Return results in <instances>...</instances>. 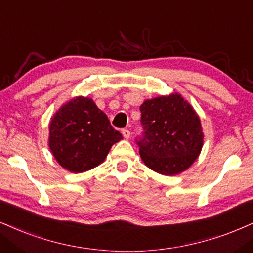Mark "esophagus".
I'll return each instance as SVG.
<instances>
[{
	"label": "esophagus",
	"mask_w": 253,
	"mask_h": 253,
	"mask_svg": "<svg viewBox=\"0 0 253 253\" xmlns=\"http://www.w3.org/2000/svg\"><path fill=\"white\" fill-rule=\"evenodd\" d=\"M121 133H123V135H124L125 139H129V136H130V132H129V129L124 128L123 130H121Z\"/></svg>",
	"instance_id": "obj_1"
}]
</instances>
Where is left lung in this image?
I'll return each instance as SVG.
<instances>
[{"label": "left lung", "mask_w": 253, "mask_h": 253, "mask_svg": "<svg viewBox=\"0 0 253 253\" xmlns=\"http://www.w3.org/2000/svg\"><path fill=\"white\" fill-rule=\"evenodd\" d=\"M140 112L142 132L135 142L147 167L162 175L189 168L203 145L201 123L193 107L175 93L146 100Z\"/></svg>", "instance_id": "obj_1"}]
</instances>
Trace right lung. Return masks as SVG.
Instances as JSON below:
<instances>
[{"instance_id": "obj_1", "label": "right lung", "mask_w": 253, "mask_h": 253, "mask_svg": "<svg viewBox=\"0 0 253 253\" xmlns=\"http://www.w3.org/2000/svg\"><path fill=\"white\" fill-rule=\"evenodd\" d=\"M121 139L106 114L88 98L72 99L50 123L51 152L62 167L72 172L97 167Z\"/></svg>"}]
</instances>
